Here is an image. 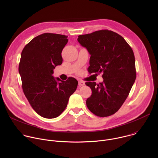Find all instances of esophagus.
<instances>
[{
	"instance_id": "obj_1",
	"label": "esophagus",
	"mask_w": 158,
	"mask_h": 158,
	"mask_svg": "<svg viewBox=\"0 0 158 158\" xmlns=\"http://www.w3.org/2000/svg\"><path fill=\"white\" fill-rule=\"evenodd\" d=\"M78 84H79V86H82V85H85V82H84V81H79V82H78Z\"/></svg>"
}]
</instances>
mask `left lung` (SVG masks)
Listing matches in <instances>:
<instances>
[{
  "instance_id": "obj_1",
  "label": "left lung",
  "mask_w": 158,
  "mask_h": 158,
  "mask_svg": "<svg viewBox=\"0 0 158 158\" xmlns=\"http://www.w3.org/2000/svg\"><path fill=\"white\" fill-rule=\"evenodd\" d=\"M77 40L91 55L89 73H102L104 79L98 84L85 82L92 90L87 107L99 117L114 114L126 101L136 77L133 51L122 36L109 30L80 35Z\"/></svg>"
}]
</instances>
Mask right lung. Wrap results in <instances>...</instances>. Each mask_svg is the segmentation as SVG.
I'll return each instance as SVG.
<instances>
[{"mask_svg": "<svg viewBox=\"0 0 158 158\" xmlns=\"http://www.w3.org/2000/svg\"><path fill=\"white\" fill-rule=\"evenodd\" d=\"M67 36L44 33L32 39L21 53L19 73L23 92L32 107L40 116L52 119L65 110L78 82L55 79V67L62 63L61 52Z\"/></svg>", "mask_w": 158, "mask_h": 158, "instance_id": "obj_1", "label": "right lung"}]
</instances>
